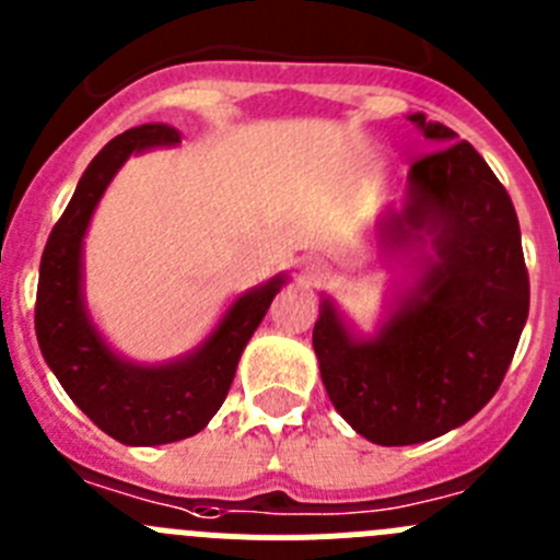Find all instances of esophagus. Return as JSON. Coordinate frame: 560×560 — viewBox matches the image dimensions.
<instances>
[{"label": "esophagus", "instance_id": "1", "mask_svg": "<svg viewBox=\"0 0 560 560\" xmlns=\"http://www.w3.org/2000/svg\"><path fill=\"white\" fill-rule=\"evenodd\" d=\"M328 273H331V270H328V265L323 262V259H304V262H301V279H304L306 284H317V281L328 279Z\"/></svg>", "mask_w": 560, "mask_h": 560}]
</instances>
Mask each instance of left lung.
I'll return each mask as SVG.
<instances>
[{
  "mask_svg": "<svg viewBox=\"0 0 560 560\" xmlns=\"http://www.w3.org/2000/svg\"><path fill=\"white\" fill-rule=\"evenodd\" d=\"M411 121L439 149L417 156L400 234L433 232L436 262L389 326L359 342L323 304L312 345L334 409L375 445L428 442L478 415L503 384L530 310L511 196L483 156L439 121Z\"/></svg>",
  "mask_w": 560,
  "mask_h": 560,
  "instance_id": "obj_1",
  "label": "left lung"
}]
</instances>
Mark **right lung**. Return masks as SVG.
I'll return each instance as SVG.
<instances>
[{
  "instance_id": "obj_1",
  "label": "right lung",
  "mask_w": 560,
  "mask_h": 560,
  "mask_svg": "<svg viewBox=\"0 0 560 560\" xmlns=\"http://www.w3.org/2000/svg\"><path fill=\"white\" fill-rule=\"evenodd\" d=\"M179 143L165 124H143L109 140L82 174L40 256L35 334L68 398L124 445H168L201 431L221 409L240 353L284 284L248 292L226 312L201 351L165 368H138L109 353L82 306V237L104 187L132 151Z\"/></svg>"
}]
</instances>
